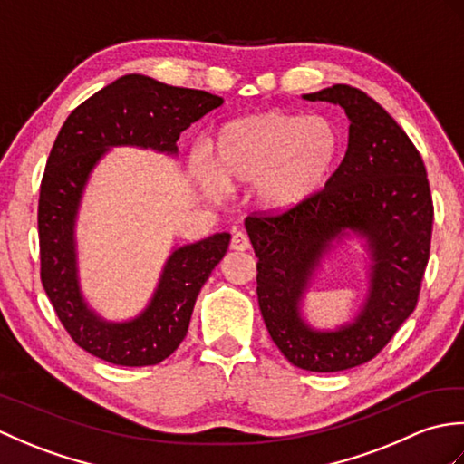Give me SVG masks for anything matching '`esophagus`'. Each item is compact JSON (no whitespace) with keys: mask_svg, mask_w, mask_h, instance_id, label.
Wrapping results in <instances>:
<instances>
[{"mask_svg":"<svg viewBox=\"0 0 464 464\" xmlns=\"http://www.w3.org/2000/svg\"><path fill=\"white\" fill-rule=\"evenodd\" d=\"M251 247V241L245 233H235L233 239H231V249L233 251H247Z\"/></svg>","mask_w":464,"mask_h":464,"instance_id":"34e87169","label":"esophagus"}]
</instances>
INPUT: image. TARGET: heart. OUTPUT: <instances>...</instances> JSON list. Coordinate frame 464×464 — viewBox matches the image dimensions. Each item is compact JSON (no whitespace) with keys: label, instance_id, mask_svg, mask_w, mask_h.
Returning a JSON list of instances; mask_svg holds the SVG:
<instances>
[{"label":"heart","instance_id":"obj_1","mask_svg":"<svg viewBox=\"0 0 464 464\" xmlns=\"http://www.w3.org/2000/svg\"><path fill=\"white\" fill-rule=\"evenodd\" d=\"M341 153V133L327 117L263 113L223 125L215 135V167L195 161L207 191L257 183L273 211L307 203L329 181Z\"/></svg>","mask_w":464,"mask_h":464}]
</instances>
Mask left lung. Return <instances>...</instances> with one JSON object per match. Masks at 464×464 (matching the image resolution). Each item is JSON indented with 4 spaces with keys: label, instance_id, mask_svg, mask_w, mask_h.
Instances as JSON below:
<instances>
[{
    "label": "left lung",
    "instance_id": "1",
    "mask_svg": "<svg viewBox=\"0 0 464 464\" xmlns=\"http://www.w3.org/2000/svg\"><path fill=\"white\" fill-rule=\"evenodd\" d=\"M303 97L343 107L351 120L347 153L313 199L289 211L251 213L245 227L259 257L257 299L273 343L295 367L337 372L377 357L415 311L435 207L420 153L372 97L343 83ZM347 228L372 247L370 297L351 325L313 332L298 303L320 255Z\"/></svg>",
    "mask_w": 464,
    "mask_h": 464
}]
</instances>
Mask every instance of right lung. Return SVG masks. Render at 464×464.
<instances>
[{"instance_id": "add662e5", "label": "right lung", "mask_w": 464, "mask_h": 464, "mask_svg": "<svg viewBox=\"0 0 464 464\" xmlns=\"http://www.w3.org/2000/svg\"><path fill=\"white\" fill-rule=\"evenodd\" d=\"M221 103L213 93L131 73L77 105L57 133L39 187V275L69 337L97 359L147 367L169 357L185 339L197 295L225 257L231 235L217 233L173 251L141 317L105 323L87 309L77 285L73 225L87 177L111 145L177 153L181 131Z\"/></svg>"}]
</instances>
